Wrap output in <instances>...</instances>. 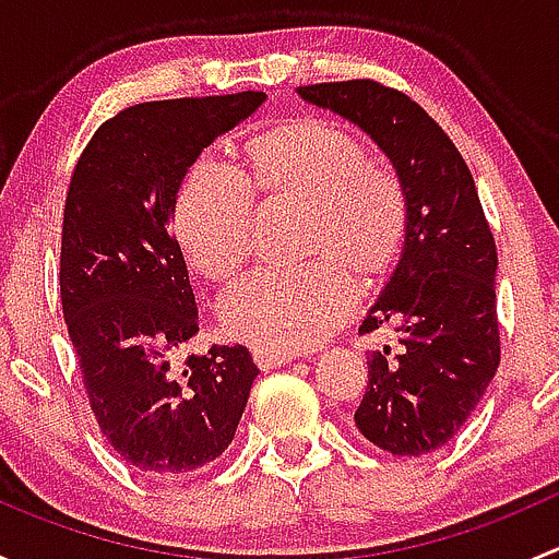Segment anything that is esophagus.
Listing matches in <instances>:
<instances>
[{"instance_id":"1","label":"esophagus","mask_w":559,"mask_h":559,"mask_svg":"<svg viewBox=\"0 0 559 559\" xmlns=\"http://www.w3.org/2000/svg\"><path fill=\"white\" fill-rule=\"evenodd\" d=\"M295 359V354H278V352H264V348H253V362L259 365L262 370H273V368H284Z\"/></svg>"}]
</instances>
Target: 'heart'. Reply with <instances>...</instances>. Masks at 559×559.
<instances>
[{"instance_id": "obj_1", "label": "heart", "mask_w": 559, "mask_h": 559, "mask_svg": "<svg viewBox=\"0 0 559 559\" xmlns=\"http://www.w3.org/2000/svg\"><path fill=\"white\" fill-rule=\"evenodd\" d=\"M253 200L302 205V253L289 273H257L224 295L229 337L292 354L330 335L362 284L384 278L408 238V200L389 167L368 159L362 140L324 118H289L253 134L238 173L191 162L173 202V229L186 262L229 281L251 257Z\"/></svg>"}]
</instances>
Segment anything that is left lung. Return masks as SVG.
I'll return each mask as SVG.
<instances>
[{
	"label": "left lung",
	"mask_w": 559,
	"mask_h": 559,
	"mask_svg": "<svg viewBox=\"0 0 559 559\" xmlns=\"http://www.w3.org/2000/svg\"><path fill=\"white\" fill-rule=\"evenodd\" d=\"M297 94L368 132L403 183V257L359 326H394L397 341L368 357L354 421L389 454H430L465 425L500 365L498 248L476 183L449 134L397 88L362 78Z\"/></svg>",
	"instance_id": "left-lung-1"
}]
</instances>
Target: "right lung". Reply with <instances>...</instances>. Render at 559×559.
I'll list each match as a JSON object with an SVG mask.
<instances>
[{
	"mask_svg": "<svg viewBox=\"0 0 559 559\" xmlns=\"http://www.w3.org/2000/svg\"><path fill=\"white\" fill-rule=\"evenodd\" d=\"M262 103V92H238L123 107L72 170L61 311L99 430L151 478L216 460L259 373L246 346H213L175 365L200 319L170 224L191 162Z\"/></svg>",
	"mask_w": 559,
	"mask_h": 559,
	"instance_id": "1",
	"label": "right lung"
}]
</instances>
